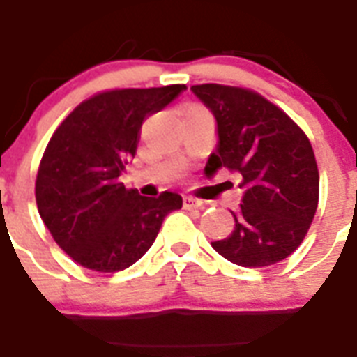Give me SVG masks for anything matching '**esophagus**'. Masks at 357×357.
I'll use <instances>...</instances> for the list:
<instances>
[{
	"instance_id": "34e87169",
	"label": "esophagus",
	"mask_w": 357,
	"mask_h": 357,
	"mask_svg": "<svg viewBox=\"0 0 357 357\" xmlns=\"http://www.w3.org/2000/svg\"><path fill=\"white\" fill-rule=\"evenodd\" d=\"M184 208H203V201H199V199L195 197H190V195H186L184 197Z\"/></svg>"
}]
</instances>
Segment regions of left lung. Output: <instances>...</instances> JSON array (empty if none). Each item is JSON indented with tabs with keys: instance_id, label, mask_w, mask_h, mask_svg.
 Wrapping results in <instances>:
<instances>
[{
	"instance_id": "obj_1",
	"label": "left lung",
	"mask_w": 357,
	"mask_h": 357,
	"mask_svg": "<svg viewBox=\"0 0 357 357\" xmlns=\"http://www.w3.org/2000/svg\"><path fill=\"white\" fill-rule=\"evenodd\" d=\"M192 93L216 119L218 145L204 165L242 175L233 233L212 242L227 261L262 268L302 244L319 204V167L307 135L284 112L253 91L193 85Z\"/></svg>"
}]
</instances>
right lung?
<instances>
[{
  "mask_svg": "<svg viewBox=\"0 0 357 357\" xmlns=\"http://www.w3.org/2000/svg\"><path fill=\"white\" fill-rule=\"evenodd\" d=\"M186 85L107 91L82 102L52 135L38 167V214L73 261L96 272H121L154 244L164 218L182 197H145L119 176L134 158L143 121Z\"/></svg>",
  "mask_w": 357,
  "mask_h": 357,
  "instance_id": "obj_1",
  "label": "right lung"
}]
</instances>
